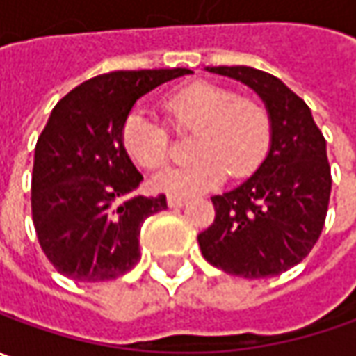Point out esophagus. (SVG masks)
Returning <instances> with one entry per match:
<instances>
[{"label": "esophagus", "mask_w": 356, "mask_h": 356, "mask_svg": "<svg viewBox=\"0 0 356 356\" xmlns=\"http://www.w3.org/2000/svg\"><path fill=\"white\" fill-rule=\"evenodd\" d=\"M187 202L185 197H179V195H167V204L171 207V209H177V207H183Z\"/></svg>", "instance_id": "1"}]
</instances>
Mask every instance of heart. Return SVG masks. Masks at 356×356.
Returning <instances> with one entry per match:
<instances>
[{
  "label": "heart",
  "mask_w": 356,
  "mask_h": 356,
  "mask_svg": "<svg viewBox=\"0 0 356 356\" xmlns=\"http://www.w3.org/2000/svg\"><path fill=\"white\" fill-rule=\"evenodd\" d=\"M165 120L177 134H195L187 165L161 171L157 191L193 195L216 187L222 179H240L262 165L272 145L268 108L250 96H238L225 84L197 80L169 92L161 102ZM126 154L143 169H161L171 155V131L145 110H131L122 126Z\"/></svg>",
  "instance_id": "1"
}]
</instances>
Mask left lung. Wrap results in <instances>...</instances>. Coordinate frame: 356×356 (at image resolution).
Wrapping results in <instances>:
<instances>
[{"mask_svg": "<svg viewBox=\"0 0 356 356\" xmlns=\"http://www.w3.org/2000/svg\"><path fill=\"white\" fill-rule=\"evenodd\" d=\"M262 96L272 118V147L236 189L215 195L213 225L199 234L209 264L242 277L277 276L300 264L319 240L331 167L309 106L276 76L250 67H211Z\"/></svg>", "mask_w": 356, "mask_h": 356, "instance_id": "8db88e82", "label": "left lung"}]
</instances>
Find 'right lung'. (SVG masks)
I'll return each instance as SVG.
<instances>
[{"label":"right lung","mask_w":356,"mask_h":356,"mask_svg":"<svg viewBox=\"0 0 356 356\" xmlns=\"http://www.w3.org/2000/svg\"><path fill=\"white\" fill-rule=\"evenodd\" d=\"M189 68L116 70L60 98L35 145L31 213L49 262L74 282L116 280L140 262L147 216L165 195L134 197L141 173L122 143L136 100Z\"/></svg>","instance_id":"1"}]
</instances>
